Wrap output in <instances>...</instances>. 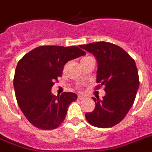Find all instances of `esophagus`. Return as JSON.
Masks as SVG:
<instances>
[{"instance_id": "esophagus-1", "label": "esophagus", "mask_w": 152, "mask_h": 152, "mask_svg": "<svg viewBox=\"0 0 152 152\" xmlns=\"http://www.w3.org/2000/svg\"><path fill=\"white\" fill-rule=\"evenodd\" d=\"M77 98H78L79 100H82V99H84L85 97L84 96H82V95H78V96H77Z\"/></svg>"}]
</instances>
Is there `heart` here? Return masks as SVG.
<instances>
[{
	"instance_id": "heart-1",
	"label": "heart",
	"mask_w": 152,
	"mask_h": 152,
	"mask_svg": "<svg viewBox=\"0 0 152 152\" xmlns=\"http://www.w3.org/2000/svg\"><path fill=\"white\" fill-rule=\"evenodd\" d=\"M89 58V57H84V58H82V60H83V59H86V58Z\"/></svg>"
}]
</instances>
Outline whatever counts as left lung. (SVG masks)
I'll list each match as a JSON object with an SVG mask.
<instances>
[{
  "mask_svg": "<svg viewBox=\"0 0 152 152\" xmlns=\"http://www.w3.org/2000/svg\"><path fill=\"white\" fill-rule=\"evenodd\" d=\"M80 48L92 53L97 62V82L104 85L106 94L93 100L95 109L86 113L89 124L97 128H110L120 123L131 109L138 90V70L132 58L121 47L97 42Z\"/></svg>",
  "mask_w": 152,
  "mask_h": 152,
  "instance_id": "8db88e82",
  "label": "left lung"
}]
</instances>
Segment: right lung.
<instances>
[{
	"mask_svg": "<svg viewBox=\"0 0 152 152\" xmlns=\"http://www.w3.org/2000/svg\"><path fill=\"white\" fill-rule=\"evenodd\" d=\"M86 55L78 47L40 46L18 62L13 79L16 101L28 121L36 128L51 130L64 121L77 94L55 96L50 89L68 61Z\"/></svg>",
	"mask_w": 152,
	"mask_h": 152,
	"instance_id": "right-lung-1",
	"label": "right lung"
}]
</instances>
